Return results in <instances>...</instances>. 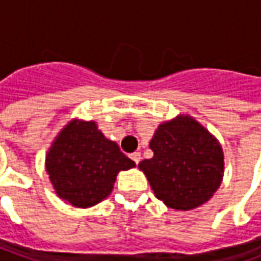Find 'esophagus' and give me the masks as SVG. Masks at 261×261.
Returning <instances> with one entry per match:
<instances>
[{
  "mask_svg": "<svg viewBox=\"0 0 261 261\" xmlns=\"http://www.w3.org/2000/svg\"><path fill=\"white\" fill-rule=\"evenodd\" d=\"M130 158L133 159V161H134L137 165H138V164H140V161H141V153H140V152H133L130 155Z\"/></svg>",
  "mask_w": 261,
  "mask_h": 261,
  "instance_id": "1",
  "label": "esophagus"
}]
</instances>
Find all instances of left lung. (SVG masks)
<instances>
[{"label": "left lung", "mask_w": 261, "mask_h": 261, "mask_svg": "<svg viewBox=\"0 0 261 261\" xmlns=\"http://www.w3.org/2000/svg\"><path fill=\"white\" fill-rule=\"evenodd\" d=\"M153 156L138 164L155 197L176 211L207 202L224 177V151L210 131L189 114L164 121L149 142Z\"/></svg>", "instance_id": "1"}]
</instances>
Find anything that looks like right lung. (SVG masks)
<instances>
[{"label": "right lung", "instance_id": "1", "mask_svg": "<svg viewBox=\"0 0 261 261\" xmlns=\"http://www.w3.org/2000/svg\"><path fill=\"white\" fill-rule=\"evenodd\" d=\"M46 172L56 194L76 208H89L112 193L121 170L136 164L97 128L96 121L72 119L46 153Z\"/></svg>", "mask_w": 261, "mask_h": 261}]
</instances>
